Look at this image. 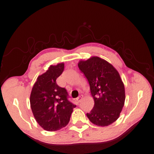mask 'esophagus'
<instances>
[{"label": "esophagus", "instance_id": "esophagus-1", "mask_svg": "<svg viewBox=\"0 0 154 154\" xmlns=\"http://www.w3.org/2000/svg\"><path fill=\"white\" fill-rule=\"evenodd\" d=\"M82 97H83V96H82V95H80L79 97H78L76 98V100L78 101V103H80V101H81V100L82 99Z\"/></svg>", "mask_w": 154, "mask_h": 154}]
</instances>
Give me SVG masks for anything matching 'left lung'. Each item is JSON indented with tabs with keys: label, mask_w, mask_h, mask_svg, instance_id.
<instances>
[{
	"label": "left lung",
	"mask_w": 154,
	"mask_h": 154,
	"mask_svg": "<svg viewBox=\"0 0 154 154\" xmlns=\"http://www.w3.org/2000/svg\"><path fill=\"white\" fill-rule=\"evenodd\" d=\"M78 68L89 83L93 109L86 116L98 126H108L119 117L125 100L123 82L117 69L98 57L80 61Z\"/></svg>",
	"instance_id": "left-lung-1"
}]
</instances>
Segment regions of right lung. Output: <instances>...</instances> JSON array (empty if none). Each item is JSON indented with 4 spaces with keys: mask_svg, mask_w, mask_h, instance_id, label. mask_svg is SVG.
<instances>
[{
    "mask_svg": "<svg viewBox=\"0 0 154 154\" xmlns=\"http://www.w3.org/2000/svg\"><path fill=\"white\" fill-rule=\"evenodd\" d=\"M63 69V63L50 66L37 78L31 91L30 104L34 117L48 131H57L67 125L73 109L76 106L68 100L66 89L56 83Z\"/></svg>",
    "mask_w": 154,
    "mask_h": 154,
    "instance_id": "add662e5",
    "label": "right lung"
}]
</instances>
